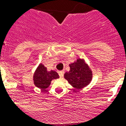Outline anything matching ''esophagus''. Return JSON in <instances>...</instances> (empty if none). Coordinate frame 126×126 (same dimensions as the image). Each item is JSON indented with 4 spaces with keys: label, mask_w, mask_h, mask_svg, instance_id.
I'll return each instance as SVG.
<instances>
[{
    "label": "esophagus",
    "mask_w": 126,
    "mask_h": 126,
    "mask_svg": "<svg viewBox=\"0 0 126 126\" xmlns=\"http://www.w3.org/2000/svg\"><path fill=\"white\" fill-rule=\"evenodd\" d=\"M64 71H59V76L61 78H63V76H64Z\"/></svg>",
    "instance_id": "34e87169"
}]
</instances>
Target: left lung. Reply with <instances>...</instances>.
Returning a JSON list of instances; mask_svg holds the SVG:
<instances>
[{
    "label": "left lung",
    "mask_w": 126,
    "mask_h": 126,
    "mask_svg": "<svg viewBox=\"0 0 126 126\" xmlns=\"http://www.w3.org/2000/svg\"><path fill=\"white\" fill-rule=\"evenodd\" d=\"M69 66L70 71L64 74V78L72 86L79 90L90 84L93 74L84 59L78 58Z\"/></svg>",
    "instance_id": "8db88e82"
}]
</instances>
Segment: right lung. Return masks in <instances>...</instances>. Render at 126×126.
I'll use <instances>...</instances> for the list:
<instances>
[{"mask_svg": "<svg viewBox=\"0 0 126 126\" xmlns=\"http://www.w3.org/2000/svg\"><path fill=\"white\" fill-rule=\"evenodd\" d=\"M59 78V76L54 71H47L46 67L40 64L33 74V83L35 86L42 90L47 88L53 79Z\"/></svg>", "mask_w": 126, "mask_h": 126, "instance_id": "obj_1", "label": "right lung"}]
</instances>
